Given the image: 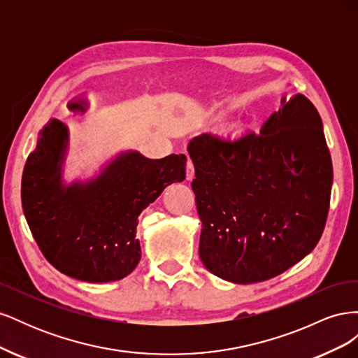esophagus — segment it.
Segmentation results:
<instances>
[{
  "label": "esophagus",
  "mask_w": 358,
  "mask_h": 358,
  "mask_svg": "<svg viewBox=\"0 0 358 358\" xmlns=\"http://www.w3.org/2000/svg\"><path fill=\"white\" fill-rule=\"evenodd\" d=\"M192 178H194V164H192V161L188 158L187 159V179L191 180Z\"/></svg>",
  "instance_id": "1"
}]
</instances>
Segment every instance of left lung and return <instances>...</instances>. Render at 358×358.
<instances>
[{"mask_svg":"<svg viewBox=\"0 0 358 358\" xmlns=\"http://www.w3.org/2000/svg\"><path fill=\"white\" fill-rule=\"evenodd\" d=\"M188 152L206 268L234 284L263 282L305 258L326 227L333 183L318 110L297 94L262 131L203 134Z\"/></svg>","mask_w":358,"mask_h":358,"instance_id":"1","label":"left lung"}]
</instances>
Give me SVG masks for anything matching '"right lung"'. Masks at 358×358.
Here are the masks:
<instances>
[{"label":"right lung","mask_w":358,"mask_h":358,"mask_svg":"<svg viewBox=\"0 0 358 358\" xmlns=\"http://www.w3.org/2000/svg\"><path fill=\"white\" fill-rule=\"evenodd\" d=\"M67 136L66 125L52 119L27 158L20 188L27 222L61 273L85 282L119 280L140 262L138 215L167 185L185 179L187 157L149 159L129 152L95 180L64 188L59 161Z\"/></svg>","instance_id":"1"}]
</instances>
